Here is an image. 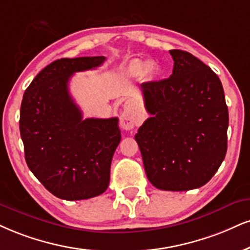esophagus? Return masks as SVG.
Segmentation results:
<instances>
[{
    "label": "esophagus",
    "instance_id": "34e87169",
    "mask_svg": "<svg viewBox=\"0 0 250 250\" xmlns=\"http://www.w3.org/2000/svg\"><path fill=\"white\" fill-rule=\"evenodd\" d=\"M139 120V116L134 111L133 104L131 102H126L124 104V112L120 116V126L126 131H130L134 128V125Z\"/></svg>",
    "mask_w": 250,
    "mask_h": 250
}]
</instances>
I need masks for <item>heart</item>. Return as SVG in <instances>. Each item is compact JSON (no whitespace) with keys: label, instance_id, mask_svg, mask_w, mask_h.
Instances as JSON below:
<instances>
[{"label":"heart","instance_id":"b5f03b06","mask_svg":"<svg viewBox=\"0 0 250 250\" xmlns=\"http://www.w3.org/2000/svg\"><path fill=\"white\" fill-rule=\"evenodd\" d=\"M156 72V64L153 61L145 63L143 60L134 59L127 64V73L132 76H138L145 73L147 76H153Z\"/></svg>","mask_w":250,"mask_h":250}]
</instances>
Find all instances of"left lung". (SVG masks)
<instances>
[{
  "label": "left lung",
  "mask_w": 250,
  "mask_h": 250,
  "mask_svg": "<svg viewBox=\"0 0 250 250\" xmlns=\"http://www.w3.org/2000/svg\"><path fill=\"white\" fill-rule=\"evenodd\" d=\"M170 78L141 84L150 117L135 134L145 171L154 187L188 191L203 187L227 152L229 109L223 84L189 52L169 51Z\"/></svg>",
  "instance_id": "left-lung-1"
}]
</instances>
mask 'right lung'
Segmentation results:
<instances>
[{"label":"right lung","instance_id":"obj_1","mask_svg":"<svg viewBox=\"0 0 250 250\" xmlns=\"http://www.w3.org/2000/svg\"><path fill=\"white\" fill-rule=\"evenodd\" d=\"M105 57L55 60L24 92L20 131L27 167L52 195L66 200L100 196L109 187L113 153L122 135L118 118H82L68 82Z\"/></svg>","mask_w":250,"mask_h":250}]
</instances>
